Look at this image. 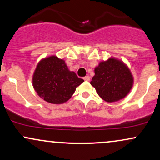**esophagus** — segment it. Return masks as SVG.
<instances>
[{"mask_svg":"<svg viewBox=\"0 0 160 160\" xmlns=\"http://www.w3.org/2000/svg\"><path fill=\"white\" fill-rule=\"evenodd\" d=\"M83 80H85V81H89V80H90V77L86 76L85 78H83Z\"/></svg>","mask_w":160,"mask_h":160,"instance_id":"34e87169","label":"esophagus"}]
</instances>
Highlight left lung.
<instances>
[{
  "label": "left lung",
  "instance_id": "1",
  "mask_svg": "<svg viewBox=\"0 0 160 160\" xmlns=\"http://www.w3.org/2000/svg\"><path fill=\"white\" fill-rule=\"evenodd\" d=\"M134 78L128 66L120 59L111 57L99 62L90 82L99 96L107 102H118L129 93Z\"/></svg>",
  "mask_w": 160,
  "mask_h": 160
}]
</instances>
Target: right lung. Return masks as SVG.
Listing matches in <instances>:
<instances>
[{
	"label": "right lung",
	"instance_id": "add662e5",
	"mask_svg": "<svg viewBox=\"0 0 160 160\" xmlns=\"http://www.w3.org/2000/svg\"><path fill=\"white\" fill-rule=\"evenodd\" d=\"M83 81L70 71L65 60L56 56L40 60L32 77V85L37 94L54 104L68 102Z\"/></svg>",
	"mask_w": 160,
	"mask_h": 160
}]
</instances>
